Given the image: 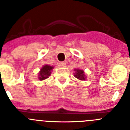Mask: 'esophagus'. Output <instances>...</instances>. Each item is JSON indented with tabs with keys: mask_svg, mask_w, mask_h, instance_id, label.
Wrapping results in <instances>:
<instances>
[{
	"mask_svg": "<svg viewBox=\"0 0 130 130\" xmlns=\"http://www.w3.org/2000/svg\"><path fill=\"white\" fill-rule=\"evenodd\" d=\"M66 65V63L65 62H60L59 63V66H60V67H65Z\"/></svg>",
	"mask_w": 130,
	"mask_h": 130,
	"instance_id": "obj_1",
	"label": "esophagus"
}]
</instances>
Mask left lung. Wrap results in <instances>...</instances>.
<instances>
[{
    "label": "left lung",
    "mask_w": 130,
    "mask_h": 130,
    "mask_svg": "<svg viewBox=\"0 0 130 130\" xmlns=\"http://www.w3.org/2000/svg\"><path fill=\"white\" fill-rule=\"evenodd\" d=\"M75 73H74V76L79 80L81 81H85L86 79V75H85L84 71L80 69H75Z\"/></svg>",
    "instance_id": "8db88e82"
}]
</instances>
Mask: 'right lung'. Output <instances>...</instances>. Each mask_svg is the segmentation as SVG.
<instances>
[{
	"label": "right lung",
	"mask_w": 130,
	"mask_h": 130,
	"mask_svg": "<svg viewBox=\"0 0 130 130\" xmlns=\"http://www.w3.org/2000/svg\"><path fill=\"white\" fill-rule=\"evenodd\" d=\"M53 69V66H49V65H45L41 68L40 72H39L38 79L40 81H43L45 79H47L51 74L52 70Z\"/></svg>",
	"instance_id": "obj_1"
}]
</instances>
